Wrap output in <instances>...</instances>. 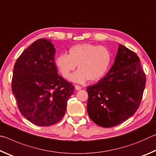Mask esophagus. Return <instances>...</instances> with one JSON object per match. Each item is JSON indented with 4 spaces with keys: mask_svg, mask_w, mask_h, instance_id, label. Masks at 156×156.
Instances as JSON below:
<instances>
[{
    "mask_svg": "<svg viewBox=\"0 0 156 156\" xmlns=\"http://www.w3.org/2000/svg\"><path fill=\"white\" fill-rule=\"evenodd\" d=\"M75 89H76V90H80V89H82L81 88V87H80V86H78V85H75Z\"/></svg>",
    "mask_w": 156,
    "mask_h": 156,
    "instance_id": "obj_1",
    "label": "esophagus"
}]
</instances>
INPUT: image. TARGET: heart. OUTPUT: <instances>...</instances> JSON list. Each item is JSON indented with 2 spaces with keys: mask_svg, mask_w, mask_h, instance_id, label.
<instances>
[{
  "mask_svg": "<svg viewBox=\"0 0 156 156\" xmlns=\"http://www.w3.org/2000/svg\"><path fill=\"white\" fill-rule=\"evenodd\" d=\"M112 62V53L104 46L91 43L73 45L68 55L62 54L55 59V65L63 78L68 79L78 66V69L71 76L75 83H83L89 80L98 81L106 75Z\"/></svg>",
  "mask_w": 156,
  "mask_h": 156,
  "instance_id": "obj_1",
  "label": "heart"
}]
</instances>
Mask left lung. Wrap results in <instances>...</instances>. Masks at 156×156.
Returning <instances> with one entry per match:
<instances>
[{"mask_svg": "<svg viewBox=\"0 0 156 156\" xmlns=\"http://www.w3.org/2000/svg\"><path fill=\"white\" fill-rule=\"evenodd\" d=\"M146 76L136 53L119 44L115 61L106 76L87 87V112L102 127L123 122L138 109Z\"/></svg>", "mask_w": 156, "mask_h": 156, "instance_id": "1", "label": "left lung"}]
</instances>
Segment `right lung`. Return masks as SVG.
<instances>
[{
	"instance_id": "obj_1",
	"label": "right lung",
	"mask_w": 156,
	"mask_h": 156,
	"mask_svg": "<svg viewBox=\"0 0 156 156\" xmlns=\"http://www.w3.org/2000/svg\"><path fill=\"white\" fill-rule=\"evenodd\" d=\"M56 49L50 40L36 41L18 57L13 72L12 89L20 113L40 126L62 119L73 87L58 75Z\"/></svg>"
}]
</instances>
